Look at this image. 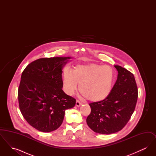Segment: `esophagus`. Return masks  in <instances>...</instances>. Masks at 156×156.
I'll return each instance as SVG.
<instances>
[{"label": "esophagus", "mask_w": 156, "mask_h": 156, "mask_svg": "<svg viewBox=\"0 0 156 156\" xmlns=\"http://www.w3.org/2000/svg\"><path fill=\"white\" fill-rule=\"evenodd\" d=\"M81 105L82 103L81 102H80V101H78V100H76L75 105H76L77 107H79V106H80Z\"/></svg>", "instance_id": "obj_1"}]
</instances>
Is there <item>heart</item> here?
I'll return each mask as SVG.
<instances>
[{
  "label": "heart",
  "instance_id": "heart-1",
  "mask_svg": "<svg viewBox=\"0 0 156 156\" xmlns=\"http://www.w3.org/2000/svg\"><path fill=\"white\" fill-rule=\"evenodd\" d=\"M113 81L114 73L111 67L95 64L78 65L72 72L66 69L63 74V86L67 94H74L79 84L82 95L92 102H99L108 97Z\"/></svg>",
  "mask_w": 156,
  "mask_h": 156
}]
</instances>
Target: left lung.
Wrapping results in <instances>:
<instances>
[{
    "instance_id": "1",
    "label": "left lung",
    "mask_w": 156,
    "mask_h": 156,
    "mask_svg": "<svg viewBox=\"0 0 156 156\" xmlns=\"http://www.w3.org/2000/svg\"><path fill=\"white\" fill-rule=\"evenodd\" d=\"M118 78L109 95L103 101L89 104L87 123L98 133L109 134L121 130L135 109L138 89L133 74L125 68L114 66Z\"/></svg>"
}]
</instances>
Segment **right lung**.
Wrapping results in <instances>:
<instances>
[{"label":"right lung","instance_id":"right-lung-1","mask_svg":"<svg viewBox=\"0 0 156 156\" xmlns=\"http://www.w3.org/2000/svg\"><path fill=\"white\" fill-rule=\"evenodd\" d=\"M71 58H40L23 71L18 89L20 110L29 124L39 131L50 132L57 129L66 110L75 105V99L62 89V69Z\"/></svg>","mask_w":156,"mask_h":156}]
</instances>
